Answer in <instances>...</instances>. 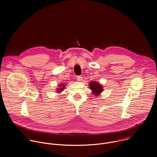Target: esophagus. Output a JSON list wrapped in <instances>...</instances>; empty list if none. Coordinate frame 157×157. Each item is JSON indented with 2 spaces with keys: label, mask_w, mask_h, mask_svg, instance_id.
I'll list each match as a JSON object with an SVG mask.
<instances>
[{
  "label": "esophagus",
  "mask_w": 157,
  "mask_h": 157,
  "mask_svg": "<svg viewBox=\"0 0 157 157\" xmlns=\"http://www.w3.org/2000/svg\"><path fill=\"white\" fill-rule=\"evenodd\" d=\"M77 81H78V82H80V81H82V76H77Z\"/></svg>",
  "instance_id": "esophagus-1"
}]
</instances>
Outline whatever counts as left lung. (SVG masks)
<instances>
[{"mask_svg": "<svg viewBox=\"0 0 157 157\" xmlns=\"http://www.w3.org/2000/svg\"><path fill=\"white\" fill-rule=\"evenodd\" d=\"M90 90H92L93 94L95 95H98L100 92L103 91V87L99 84V83H97L95 82H90Z\"/></svg>", "mask_w": 157, "mask_h": 157, "instance_id": "1", "label": "left lung"}]
</instances>
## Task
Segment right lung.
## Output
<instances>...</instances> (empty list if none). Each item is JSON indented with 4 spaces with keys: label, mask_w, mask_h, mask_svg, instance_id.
Wrapping results in <instances>:
<instances>
[{
    "label": "right lung",
    "mask_w": 157,
    "mask_h": 157,
    "mask_svg": "<svg viewBox=\"0 0 157 157\" xmlns=\"http://www.w3.org/2000/svg\"><path fill=\"white\" fill-rule=\"evenodd\" d=\"M62 86H63V87ZM61 86H62L63 87L59 88L58 90H57V92H58V91H59V92H61V91H62L65 88V87H64V86H65L64 84H63V85H62V84H60V86H59V87H61Z\"/></svg>",
    "instance_id": "add662e5"
}]
</instances>
